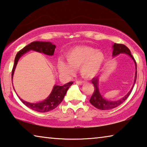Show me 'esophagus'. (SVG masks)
<instances>
[{
  "label": "esophagus",
  "mask_w": 147,
  "mask_h": 147,
  "mask_svg": "<svg viewBox=\"0 0 147 147\" xmlns=\"http://www.w3.org/2000/svg\"><path fill=\"white\" fill-rule=\"evenodd\" d=\"M76 84H79V85H82L84 84V82L82 81H76Z\"/></svg>",
  "instance_id": "obj_1"
}]
</instances>
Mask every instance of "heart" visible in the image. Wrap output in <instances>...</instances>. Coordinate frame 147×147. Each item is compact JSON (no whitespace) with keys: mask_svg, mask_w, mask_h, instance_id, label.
<instances>
[{"mask_svg":"<svg viewBox=\"0 0 147 147\" xmlns=\"http://www.w3.org/2000/svg\"><path fill=\"white\" fill-rule=\"evenodd\" d=\"M67 63L59 59L58 70L60 73L71 75L76 69L80 68L82 76L91 78L97 75L105 61V55L101 51H96L90 47L77 46L66 54Z\"/></svg>","mask_w":147,"mask_h":147,"instance_id":"heart-1","label":"heart"}]
</instances>
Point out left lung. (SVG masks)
<instances>
[{
	"instance_id": "obj_1",
	"label": "left lung",
	"mask_w": 147,
	"mask_h": 147,
	"mask_svg": "<svg viewBox=\"0 0 147 147\" xmlns=\"http://www.w3.org/2000/svg\"><path fill=\"white\" fill-rule=\"evenodd\" d=\"M112 47H113V53H112L113 57H115L120 54H126L133 59L134 61V63H135L136 69V74H135V79H134V82L133 84V86L131 87L130 91H129L125 96H123V98H120L119 100H115V101L107 100V99L103 98V96L101 95L98 89V80H99L98 76L92 79L91 82L94 85V93L93 94V95L91 96L90 100H89V102H90V103L92 104V105L95 107L96 108L102 109V110H108V109H111L113 108H116V107L119 106V105H121V104H123L124 102L125 101L126 99L129 96V95L130 94L131 92L133 89L134 86L135 85V83L136 82V78H137V64H136V60L134 58V57L131 54L130 51L129 50V49L127 47L124 45L117 44V43H114Z\"/></svg>"
}]
</instances>
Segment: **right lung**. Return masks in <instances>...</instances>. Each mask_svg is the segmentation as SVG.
<instances>
[{"label":"right lung","mask_w":147,"mask_h":147,"mask_svg":"<svg viewBox=\"0 0 147 147\" xmlns=\"http://www.w3.org/2000/svg\"><path fill=\"white\" fill-rule=\"evenodd\" d=\"M55 49L56 45H54L51 42L49 41H34L26 47H24L23 49L18 52L16 54L14 61L13 67L11 72V79L13 78L15 69H16L19 59L23 54L27 53L28 51H34L40 53L45 54L49 56H53ZM73 84V82H70L67 83L63 86L55 85L54 86L51 93L49 94L48 97L43 101L39 102L38 103L28 102L23 100L19 96V98L24 105H26L29 108L33 109L34 111L41 113L48 112L49 111L55 109L61 102L69 87Z\"/></svg>","instance_id":"1"}]
</instances>
